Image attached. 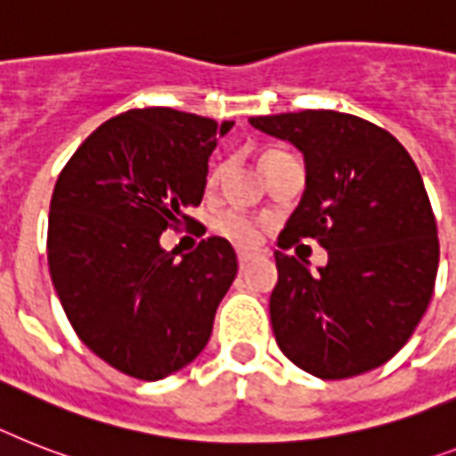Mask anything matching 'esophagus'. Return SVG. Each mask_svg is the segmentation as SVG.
Wrapping results in <instances>:
<instances>
[{
    "label": "esophagus",
    "mask_w": 456,
    "mask_h": 456,
    "mask_svg": "<svg viewBox=\"0 0 456 456\" xmlns=\"http://www.w3.org/2000/svg\"><path fill=\"white\" fill-rule=\"evenodd\" d=\"M257 257V253H250V250H239V265L246 266Z\"/></svg>",
    "instance_id": "1"
}]
</instances>
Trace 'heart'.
Returning a JSON list of instances; mask_svg holds the SVG:
<instances>
[{"label": "heart", "instance_id": "obj_1", "mask_svg": "<svg viewBox=\"0 0 456 456\" xmlns=\"http://www.w3.org/2000/svg\"><path fill=\"white\" fill-rule=\"evenodd\" d=\"M272 154H279V151H266L265 157H272ZM222 177V166H213L208 173V187L220 183ZM213 229H216L217 234L224 236V239L234 240L236 246H255L257 240H260V224L253 220L246 213H240L236 208H227L217 213L216 220H213Z\"/></svg>", "mask_w": 456, "mask_h": 456}]
</instances>
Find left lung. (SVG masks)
Instances as JSON below:
<instances>
[{
    "instance_id": "1",
    "label": "left lung",
    "mask_w": 456,
    "mask_h": 456,
    "mask_svg": "<svg viewBox=\"0 0 456 456\" xmlns=\"http://www.w3.org/2000/svg\"><path fill=\"white\" fill-rule=\"evenodd\" d=\"M248 121L305 157V194L279 246L316 238L329 250L316 274L273 253L269 314L281 351L321 379L379 368L414 332L438 273V229L412 157L354 114L305 110Z\"/></svg>"
}]
</instances>
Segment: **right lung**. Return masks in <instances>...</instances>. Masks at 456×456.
<instances>
[{
	"mask_svg": "<svg viewBox=\"0 0 456 456\" xmlns=\"http://www.w3.org/2000/svg\"><path fill=\"white\" fill-rule=\"evenodd\" d=\"M234 121L170 107L128 110L98 126L62 168L48 213V272L79 339L119 372L157 382L208 344L234 283L222 236L175 260L159 239L191 220L208 157Z\"/></svg>",
	"mask_w": 456,
	"mask_h": 456,
	"instance_id": "add662e5",
	"label": "right lung"
}]
</instances>
